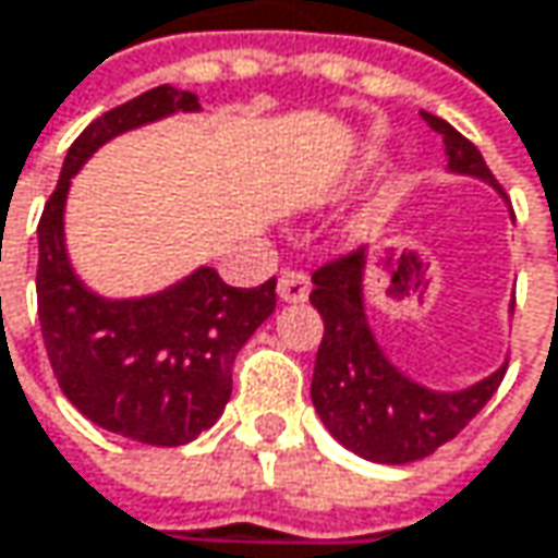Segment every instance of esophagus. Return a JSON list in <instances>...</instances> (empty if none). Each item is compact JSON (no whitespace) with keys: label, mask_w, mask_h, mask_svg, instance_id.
<instances>
[{"label":"esophagus","mask_w":558,"mask_h":558,"mask_svg":"<svg viewBox=\"0 0 558 558\" xmlns=\"http://www.w3.org/2000/svg\"><path fill=\"white\" fill-rule=\"evenodd\" d=\"M278 296L283 303H303L310 296V278L303 271H296V268L280 271Z\"/></svg>","instance_id":"34e87169"}]
</instances>
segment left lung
<instances>
[{
	"instance_id": "left-lung-1",
	"label": "left lung",
	"mask_w": 558,
	"mask_h": 558,
	"mask_svg": "<svg viewBox=\"0 0 558 558\" xmlns=\"http://www.w3.org/2000/svg\"><path fill=\"white\" fill-rule=\"evenodd\" d=\"M430 130L444 133L447 169L498 187L482 153L447 121L422 111ZM501 191V187H498ZM367 248L323 265L313 275L310 303L323 316V341L313 371V405L338 444L374 463H412L434 453L466 428L495 396L505 367L460 392H434L392 367L364 313Z\"/></svg>"
}]
</instances>
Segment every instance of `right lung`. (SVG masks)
Returning <instances> with one entry per match:
<instances>
[{"label": "right lung", "instance_id": "add662e5", "mask_svg": "<svg viewBox=\"0 0 558 558\" xmlns=\"http://www.w3.org/2000/svg\"><path fill=\"white\" fill-rule=\"evenodd\" d=\"M197 95L156 85L105 111L76 136L37 223V319L63 396L98 428L153 447H181L227 409L232 364L278 303L275 283L229 287L214 268L140 300L92 293L66 258L70 178L108 140L175 111Z\"/></svg>", "mask_w": 558, "mask_h": 558}]
</instances>
